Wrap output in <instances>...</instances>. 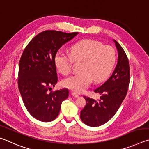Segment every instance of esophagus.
I'll use <instances>...</instances> for the list:
<instances>
[{
    "label": "esophagus",
    "instance_id": "obj_1",
    "mask_svg": "<svg viewBox=\"0 0 149 149\" xmlns=\"http://www.w3.org/2000/svg\"><path fill=\"white\" fill-rule=\"evenodd\" d=\"M72 97H74V98L79 97V95H77L76 93H72Z\"/></svg>",
    "mask_w": 149,
    "mask_h": 149
}]
</instances>
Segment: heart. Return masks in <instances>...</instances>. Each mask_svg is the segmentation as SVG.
Segmentation results:
<instances>
[{"label":"heart","instance_id":"obj_1","mask_svg":"<svg viewBox=\"0 0 149 149\" xmlns=\"http://www.w3.org/2000/svg\"><path fill=\"white\" fill-rule=\"evenodd\" d=\"M54 60L57 70L64 75L71 72L73 60H82L81 72L62 81L64 87L80 93L89 86L93 79L96 83L100 82L110 75L116 63V52L112 47L87 39L72 45L70 54L62 50L57 51Z\"/></svg>","mask_w":149,"mask_h":149}]
</instances>
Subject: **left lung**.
I'll use <instances>...</instances> for the list:
<instances>
[{"label":"left lung","mask_w":149,"mask_h":149,"mask_svg":"<svg viewBox=\"0 0 149 149\" xmlns=\"http://www.w3.org/2000/svg\"><path fill=\"white\" fill-rule=\"evenodd\" d=\"M118 52V64L112 75L104 84L94 90L100 95L95 100L84 96L86 105L81 111L82 122L91 127H97L108 122L115 115L125 99L130 84L129 60L124 50L114 40Z\"/></svg>","instance_id":"1"}]
</instances>
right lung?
<instances>
[{
  "label": "right lung",
  "mask_w": 149,
  "mask_h": 149,
  "mask_svg": "<svg viewBox=\"0 0 149 149\" xmlns=\"http://www.w3.org/2000/svg\"><path fill=\"white\" fill-rule=\"evenodd\" d=\"M79 33L47 30L37 35L24 49L19 63L18 88L25 107L44 122L56 119L69 91H49L58 81L54 56L63 45Z\"/></svg>",
  "instance_id": "add662e5"
}]
</instances>
